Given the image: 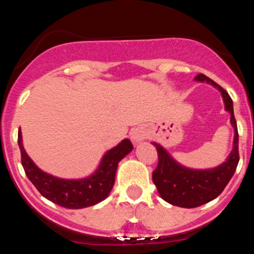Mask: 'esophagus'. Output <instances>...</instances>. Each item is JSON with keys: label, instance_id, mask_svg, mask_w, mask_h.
Segmentation results:
<instances>
[{"label": "esophagus", "instance_id": "obj_1", "mask_svg": "<svg viewBox=\"0 0 254 254\" xmlns=\"http://www.w3.org/2000/svg\"><path fill=\"white\" fill-rule=\"evenodd\" d=\"M130 135H131V138H132L135 142H141L145 138V133L142 129H133L131 131Z\"/></svg>", "mask_w": 254, "mask_h": 254}]
</instances>
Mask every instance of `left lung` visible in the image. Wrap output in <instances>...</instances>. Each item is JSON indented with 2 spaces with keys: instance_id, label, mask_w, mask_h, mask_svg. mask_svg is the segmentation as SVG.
<instances>
[{
  "instance_id": "obj_1",
  "label": "left lung",
  "mask_w": 254,
  "mask_h": 254,
  "mask_svg": "<svg viewBox=\"0 0 254 254\" xmlns=\"http://www.w3.org/2000/svg\"><path fill=\"white\" fill-rule=\"evenodd\" d=\"M194 80L206 81L222 93L226 110L230 112V123L234 127V147L226 162L212 170H190L180 166L160 144L155 145L159 155L157 167L153 172V182L166 202L182 208H196L215 199L232 179L239 162V133L233 111V101L228 93L216 82L198 74Z\"/></svg>"
}]
</instances>
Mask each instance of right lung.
Returning <instances> with one entry per match:
<instances>
[{
  "mask_svg": "<svg viewBox=\"0 0 254 254\" xmlns=\"http://www.w3.org/2000/svg\"><path fill=\"white\" fill-rule=\"evenodd\" d=\"M17 143L21 153L22 167L31 183L46 199L68 209H82L95 205L109 196L115 185L118 162L132 150L131 142L124 139L117 147L105 154L93 176L81 180H65L50 176L34 165L22 145L21 130L17 133Z\"/></svg>",
  "mask_w": 254,
  "mask_h": 254,
  "instance_id": "add662e5",
  "label": "right lung"
}]
</instances>
